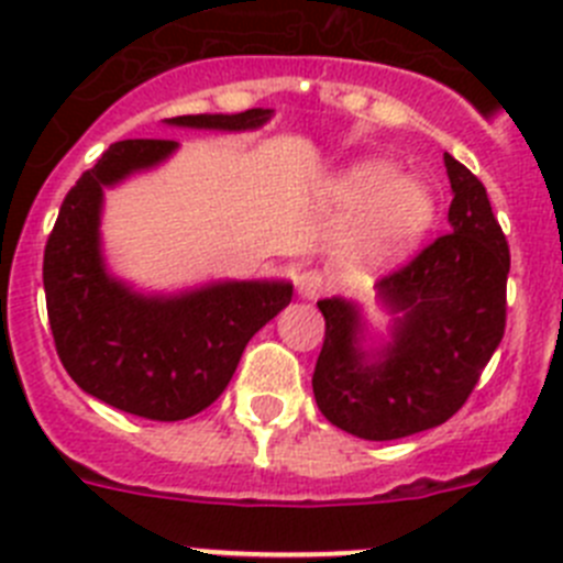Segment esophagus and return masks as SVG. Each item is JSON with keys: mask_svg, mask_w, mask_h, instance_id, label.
Masks as SVG:
<instances>
[{"mask_svg": "<svg viewBox=\"0 0 563 563\" xmlns=\"http://www.w3.org/2000/svg\"><path fill=\"white\" fill-rule=\"evenodd\" d=\"M294 286H297V297H300V300H317L319 294H322V288H325V277L317 269H306L297 275Z\"/></svg>", "mask_w": 563, "mask_h": 563, "instance_id": "esophagus-1", "label": "esophagus"}]
</instances>
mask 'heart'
Wrapping results in <instances>:
<instances>
[{
    "label": "heart",
    "mask_w": 563,
    "mask_h": 563,
    "mask_svg": "<svg viewBox=\"0 0 563 563\" xmlns=\"http://www.w3.org/2000/svg\"><path fill=\"white\" fill-rule=\"evenodd\" d=\"M319 196L351 212L339 230V255L356 269L382 272L407 261L434 224V194L427 181L401 176L389 159H358L328 176Z\"/></svg>",
    "instance_id": "b5f03b06"
}]
</instances>
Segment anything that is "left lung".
I'll return each mask as SVG.
<instances>
[{"label":"left lung","mask_w":563,"mask_h":563,"mask_svg":"<svg viewBox=\"0 0 563 563\" xmlns=\"http://www.w3.org/2000/svg\"><path fill=\"white\" fill-rule=\"evenodd\" d=\"M452 181L449 232L376 283L387 336H369L358 302L319 300L325 342L313 398L333 427L398 440L452 418L503 342L510 252L483 181L443 154Z\"/></svg>","instance_id":"8db88e82"}]
</instances>
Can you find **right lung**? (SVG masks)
Segmentation results:
<instances>
[{
    "label": "right lung",
    "mask_w": 563,
    "mask_h": 563,
    "mask_svg": "<svg viewBox=\"0 0 563 563\" xmlns=\"http://www.w3.org/2000/svg\"><path fill=\"white\" fill-rule=\"evenodd\" d=\"M272 109L185 114L176 129L252 131ZM179 143L109 145L60 205L44 250V294L55 351L73 382L114 409L185 420L227 389L246 342L291 302L288 280H212L185 291H136L109 272L100 238L103 194L156 168Z\"/></svg>",
    "instance_id": "right-lung-1"
}]
</instances>
